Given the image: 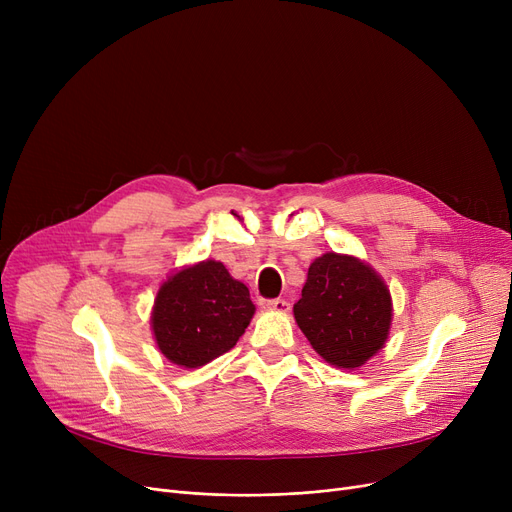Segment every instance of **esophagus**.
Listing matches in <instances>:
<instances>
[{
	"label": "esophagus",
	"instance_id": "34e87169",
	"mask_svg": "<svg viewBox=\"0 0 512 512\" xmlns=\"http://www.w3.org/2000/svg\"><path fill=\"white\" fill-rule=\"evenodd\" d=\"M267 309H274V311H280V313H286L290 309V303L284 301V299H270L265 303Z\"/></svg>",
	"mask_w": 512,
	"mask_h": 512
}]
</instances>
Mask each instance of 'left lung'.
<instances>
[{
    "mask_svg": "<svg viewBox=\"0 0 512 512\" xmlns=\"http://www.w3.org/2000/svg\"><path fill=\"white\" fill-rule=\"evenodd\" d=\"M294 319L319 357L344 369L380 351L392 321L390 292L363 261L326 253L309 267Z\"/></svg>",
    "mask_w": 512,
    "mask_h": 512,
    "instance_id": "1",
    "label": "left lung"
}]
</instances>
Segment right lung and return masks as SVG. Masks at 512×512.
<instances>
[{
  "instance_id": "obj_1",
  "label": "right lung",
  "mask_w": 512,
  "mask_h": 512,
  "mask_svg": "<svg viewBox=\"0 0 512 512\" xmlns=\"http://www.w3.org/2000/svg\"><path fill=\"white\" fill-rule=\"evenodd\" d=\"M255 313L249 288L224 263L203 261L161 284L151 313L159 351L180 367H201L228 353Z\"/></svg>"
}]
</instances>
